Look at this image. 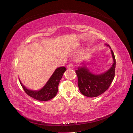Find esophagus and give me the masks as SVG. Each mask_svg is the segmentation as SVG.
<instances>
[{"label":"esophagus","mask_w":133,"mask_h":133,"mask_svg":"<svg viewBox=\"0 0 133 133\" xmlns=\"http://www.w3.org/2000/svg\"><path fill=\"white\" fill-rule=\"evenodd\" d=\"M67 68H68V69H73L74 66L72 64H69V65H67Z\"/></svg>","instance_id":"esophagus-1"}]
</instances>
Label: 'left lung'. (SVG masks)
Segmentation results:
<instances>
[{"label": "left lung", "mask_w": 133, "mask_h": 133, "mask_svg": "<svg viewBox=\"0 0 133 133\" xmlns=\"http://www.w3.org/2000/svg\"><path fill=\"white\" fill-rule=\"evenodd\" d=\"M105 45L110 49L113 63L111 66L100 74L92 73L88 69L87 64L84 61L80 64L81 66L77 68L75 70L78 76V84L81 93L89 98L96 97L105 92L110 87L114 78L115 69V58L113 51L110 46L105 44Z\"/></svg>", "instance_id": "1"}]
</instances>
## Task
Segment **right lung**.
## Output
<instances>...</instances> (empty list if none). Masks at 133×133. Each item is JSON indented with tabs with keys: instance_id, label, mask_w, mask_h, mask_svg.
Masks as SVG:
<instances>
[{
	"instance_id": "obj_1",
	"label": "right lung",
	"mask_w": 133,
	"mask_h": 133,
	"mask_svg": "<svg viewBox=\"0 0 133 133\" xmlns=\"http://www.w3.org/2000/svg\"><path fill=\"white\" fill-rule=\"evenodd\" d=\"M66 70V68L64 66L57 68L45 85L39 90H34L28 89L23 84L19 78V80L24 90L28 95L39 101L46 102L53 99L57 95L60 80H61L63 74Z\"/></svg>"
}]
</instances>
